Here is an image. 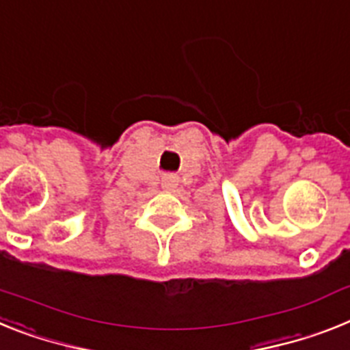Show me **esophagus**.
<instances>
[{"label":"esophagus","mask_w":350,"mask_h":350,"mask_svg":"<svg viewBox=\"0 0 350 350\" xmlns=\"http://www.w3.org/2000/svg\"><path fill=\"white\" fill-rule=\"evenodd\" d=\"M178 185H180V178L176 174H163V178H161V187H163V190H174Z\"/></svg>","instance_id":"esophagus-1"}]
</instances>
